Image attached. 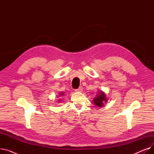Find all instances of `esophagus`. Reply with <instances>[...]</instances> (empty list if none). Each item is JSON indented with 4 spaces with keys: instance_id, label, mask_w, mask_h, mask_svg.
Masks as SVG:
<instances>
[{
    "instance_id": "34e87169",
    "label": "esophagus",
    "mask_w": 154,
    "mask_h": 154,
    "mask_svg": "<svg viewBox=\"0 0 154 154\" xmlns=\"http://www.w3.org/2000/svg\"><path fill=\"white\" fill-rule=\"evenodd\" d=\"M76 92H82L83 91V88L82 87H80L79 88H77V89L75 90Z\"/></svg>"
}]
</instances>
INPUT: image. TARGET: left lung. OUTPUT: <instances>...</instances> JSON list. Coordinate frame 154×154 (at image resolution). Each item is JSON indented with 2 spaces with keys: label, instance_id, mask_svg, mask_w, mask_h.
Segmentation results:
<instances>
[{
  "label": "left lung",
  "instance_id": "left-lung-1",
  "mask_svg": "<svg viewBox=\"0 0 154 154\" xmlns=\"http://www.w3.org/2000/svg\"><path fill=\"white\" fill-rule=\"evenodd\" d=\"M108 100V99L106 97V94L102 91L98 90L97 94H96V97L93 99V103L95 106L99 107H102L104 106V103H106Z\"/></svg>",
  "mask_w": 154,
  "mask_h": 154
}]
</instances>
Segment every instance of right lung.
<instances>
[{
  "label": "right lung",
  "instance_id": "add662e5",
  "mask_svg": "<svg viewBox=\"0 0 154 154\" xmlns=\"http://www.w3.org/2000/svg\"><path fill=\"white\" fill-rule=\"evenodd\" d=\"M63 95H64V93L63 92H59V95L57 96V97H58V99H58L57 100V101H56L57 102H58V103H61L62 102H63V100H62V99H60L59 97H62V96H63Z\"/></svg>",
  "mask_w": 154,
  "mask_h": 154
}]
</instances>
